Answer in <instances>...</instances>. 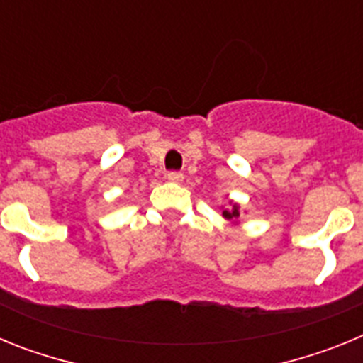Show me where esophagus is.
I'll return each mask as SVG.
<instances>
[{
	"label": "esophagus",
	"instance_id": "1",
	"mask_svg": "<svg viewBox=\"0 0 363 363\" xmlns=\"http://www.w3.org/2000/svg\"><path fill=\"white\" fill-rule=\"evenodd\" d=\"M167 179H169V182H172V184H182V182H184V174H182V172L172 171L167 174Z\"/></svg>",
	"mask_w": 363,
	"mask_h": 363
}]
</instances>
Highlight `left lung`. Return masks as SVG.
Wrapping results in <instances>:
<instances>
[{
    "mask_svg": "<svg viewBox=\"0 0 363 363\" xmlns=\"http://www.w3.org/2000/svg\"><path fill=\"white\" fill-rule=\"evenodd\" d=\"M229 203H230V207H227V209H223V207H221V216L236 225V223H238V218H240V203H236V201H233V200H230Z\"/></svg>",
    "mask_w": 363,
    "mask_h": 363,
    "instance_id": "obj_1",
    "label": "left lung"
}]
</instances>
